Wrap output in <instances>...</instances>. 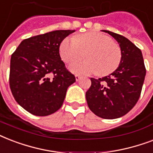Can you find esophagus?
I'll use <instances>...</instances> for the list:
<instances>
[{
	"instance_id": "esophagus-1",
	"label": "esophagus",
	"mask_w": 153,
	"mask_h": 153,
	"mask_svg": "<svg viewBox=\"0 0 153 153\" xmlns=\"http://www.w3.org/2000/svg\"><path fill=\"white\" fill-rule=\"evenodd\" d=\"M82 76L81 75H79V74H75V79H76V81H79V79H81Z\"/></svg>"
}]
</instances>
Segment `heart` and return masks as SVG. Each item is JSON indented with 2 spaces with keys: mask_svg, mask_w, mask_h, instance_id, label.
Here are the masks:
<instances>
[{
  "mask_svg": "<svg viewBox=\"0 0 153 153\" xmlns=\"http://www.w3.org/2000/svg\"><path fill=\"white\" fill-rule=\"evenodd\" d=\"M86 55V59L73 63L70 70L77 74L106 75L117 69L121 62V51L117 44L100 32H91L63 39L59 54L65 62L71 63Z\"/></svg>",
  "mask_w": 153,
  "mask_h": 153,
  "instance_id": "obj_1",
  "label": "heart"
}]
</instances>
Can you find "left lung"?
Wrapping results in <instances>:
<instances>
[{
	"instance_id": "obj_1",
	"label": "left lung",
	"mask_w": 153,
	"mask_h": 153,
	"mask_svg": "<svg viewBox=\"0 0 153 153\" xmlns=\"http://www.w3.org/2000/svg\"><path fill=\"white\" fill-rule=\"evenodd\" d=\"M116 39L121 48L118 67L102 79L91 78L86 98L91 111L104 119L126 115L137 102L145 81V69L142 53L123 36L102 30Z\"/></svg>"
}]
</instances>
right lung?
<instances>
[{
	"mask_svg": "<svg viewBox=\"0 0 153 153\" xmlns=\"http://www.w3.org/2000/svg\"><path fill=\"white\" fill-rule=\"evenodd\" d=\"M75 30H56L24 39L11 56L9 86L25 110L48 116L62 106L75 77L59 55L61 42Z\"/></svg>",
	"mask_w": 153,
	"mask_h": 153,
	"instance_id": "add662e5",
	"label": "right lung"
}]
</instances>
